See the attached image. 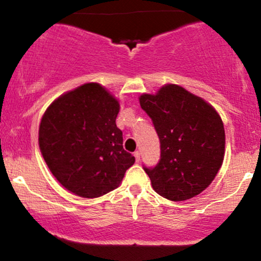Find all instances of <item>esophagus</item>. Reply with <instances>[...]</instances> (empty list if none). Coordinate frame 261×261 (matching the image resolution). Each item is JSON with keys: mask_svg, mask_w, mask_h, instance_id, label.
<instances>
[{"mask_svg": "<svg viewBox=\"0 0 261 261\" xmlns=\"http://www.w3.org/2000/svg\"><path fill=\"white\" fill-rule=\"evenodd\" d=\"M134 155H135V160H136L137 163H139V162H140V158H141V153H140V151H136V152H135Z\"/></svg>", "mask_w": 261, "mask_h": 261, "instance_id": "1", "label": "esophagus"}]
</instances>
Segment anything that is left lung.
I'll list each match as a JSON object with an SVG mask.
<instances>
[{"label": "left lung", "mask_w": 261, "mask_h": 261, "mask_svg": "<svg viewBox=\"0 0 261 261\" xmlns=\"http://www.w3.org/2000/svg\"><path fill=\"white\" fill-rule=\"evenodd\" d=\"M140 106L153 121L161 141V160L143 168L153 190L172 201L201 194L211 184L224 158L223 121L211 104L178 85L143 93Z\"/></svg>", "instance_id": "obj_1"}]
</instances>
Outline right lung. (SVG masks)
Instances as JSON below:
<instances>
[{
	"label": "right lung",
	"instance_id": "1",
	"mask_svg": "<svg viewBox=\"0 0 261 261\" xmlns=\"http://www.w3.org/2000/svg\"><path fill=\"white\" fill-rule=\"evenodd\" d=\"M119 110V100L106 87L89 82L60 95L43 114L39 148L56 180L74 195H106L135 163L122 148Z\"/></svg>",
	"mask_w": 261,
	"mask_h": 261
}]
</instances>
